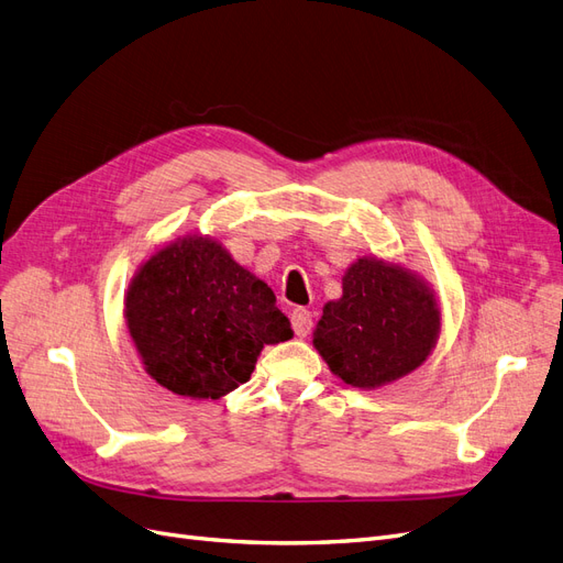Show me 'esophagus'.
Here are the masks:
<instances>
[{
	"label": "esophagus",
	"instance_id": "1",
	"mask_svg": "<svg viewBox=\"0 0 563 563\" xmlns=\"http://www.w3.org/2000/svg\"><path fill=\"white\" fill-rule=\"evenodd\" d=\"M291 323H294V331H296L298 338L310 335V331H312V312L305 310V308H296L291 312Z\"/></svg>",
	"mask_w": 563,
	"mask_h": 563
}]
</instances>
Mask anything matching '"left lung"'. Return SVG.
Segmentation results:
<instances>
[{
	"mask_svg": "<svg viewBox=\"0 0 563 563\" xmlns=\"http://www.w3.org/2000/svg\"><path fill=\"white\" fill-rule=\"evenodd\" d=\"M441 310L416 272L380 258H356L343 296L323 305L314 347L345 385L376 389L416 371L437 345Z\"/></svg>",
	"mask_w": 563,
	"mask_h": 563,
	"instance_id": "obj_1",
	"label": "left lung"
}]
</instances>
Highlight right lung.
I'll return each mask as SVG.
<instances>
[{
  "instance_id": "right-lung-1",
  "label": "right lung",
  "mask_w": 563,
  "mask_h": 563,
  "mask_svg": "<svg viewBox=\"0 0 563 563\" xmlns=\"http://www.w3.org/2000/svg\"><path fill=\"white\" fill-rule=\"evenodd\" d=\"M152 380L220 399L251 378L265 345L294 335L272 288L207 234H185L141 265L124 300Z\"/></svg>"
}]
</instances>
